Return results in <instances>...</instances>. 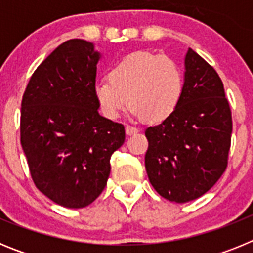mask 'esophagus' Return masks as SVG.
Wrapping results in <instances>:
<instances>
[{
	"mask_svg": "<svg viewBox=\"0 0 253 253\" xmlns=\"http://www.w3.org/2000/svg\"><path fill=\"white\" fill-rule=\"evenodd\" d=\"M138 131L137 128H134V126H131V125H126L125 126V133L128 134V135H131V134H135Z\"/></svg>",
	"mask_w": 253,
	"mask_h": 253,
	"instance_id": "34e87169",
	"label": "esophagus"
}]
</instances>
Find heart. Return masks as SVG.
<instances>
[{
	"mask_svg": "<svg viewBox=\"0 0 253 253\" xmlns=\"http://www.w3.org/2000/svg\"><path fill=\"white\" fill-rule=\"evenodd\" d=\"M185 93V75L180 64L166 55L134 51L119 60L110 78L93 86L99 110L118 119L130 105L131 115L147 123H161L177 110Z\"/></svg>",
	"mask_w": 253,
	"mask_h": 253,
	"instance_id": "b5f03b06",
	"label": "heart"
}]
</instances>
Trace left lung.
Returning a JSON list of instances; mask_svg holds the SVG:
<instances>
[{"mask_svg":"<svg viewBox=\"0 0 253 253\" xmlns=\"http://www.w3.org/2000/svg\"><path fill=\"white\" fill-rule=\"evenodd\" d=\"M146 169L154 190L169 202L187 203L209 191L228 165L232 113L215 69L190 49L185 93L169 119L146 129Z\"/></svg>","mask_w":253,"mask_h":253,"instance_id":"left-lung-1","label":"left lung"}]
</instances>
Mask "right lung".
<instances>
[{
    "mask_svg": "<svg viewBox=\"0 0 253 253\" xmlns=\"http://www.w3.org/2000/svg\"><path fill=\"white\" fill-rule=\"evenodd\" d=\"M100 53L93 44H60L30 77L21 101L20 139L35 186L64 208L99 198L124 125L102 118L93 95Z\"/></svg>",
    "mask_w": 253,
    "mask_h": 253,
    "instance_id": "right-lung-1",
    "label": "right lung"
}]
</instances>
